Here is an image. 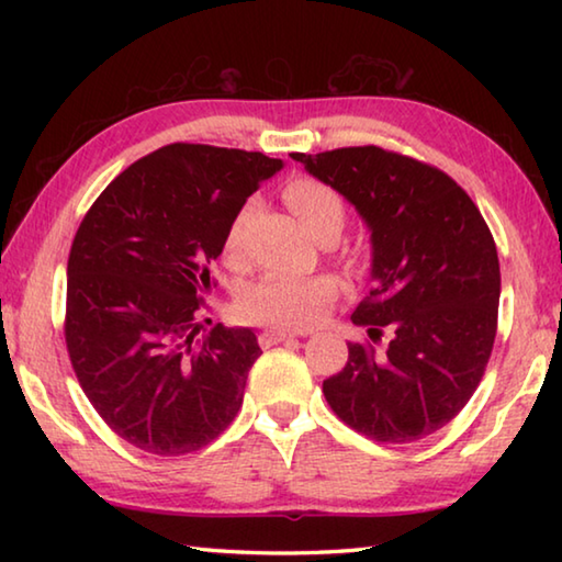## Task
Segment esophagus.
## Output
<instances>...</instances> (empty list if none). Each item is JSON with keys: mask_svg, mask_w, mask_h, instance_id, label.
I'll return each mask as SVG.
<instances>
[{"mask_svg": "<svg viewBox=\"0 0 562 562\" xmlns=\"http://www.w3.org/2000/svg\"><path fill=\"white\" fill-rule=\"evenodd\" d=\"M294 337L297 335L288 329H265V331H260V345L272 347V345H280V341H284V339H294Z\"/></svg>", "mask_w": 562, "mask_h": 562, "instance_id": "esophagus-1", "label": "esophagus"}]
</instances>
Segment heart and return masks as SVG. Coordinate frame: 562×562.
<instances>
[{
	"label": "heart",
	"instance_id": "heart-1",
	"mask_svg": "<svg viewBox=\"0 0 562 562\" xmlns=\"http://www.w3.org/2000/svg\"><path fill=\"white\" fill-rule=\"evenodd\" d=\"M284 201L292 213L300 217L307 231L319 237L325 233L339 235L347 221V203L337 188L325 180L300 176L284 186ZM255 203L247 201L237 215L227 225L225 233V252L235 255L240 250L243 231L247 217H250ZM339 294V280L331 274H300L290 272H268L255 284H250L237 300V312L247 322L274 327H304L315 322L325 304Z\"/></svg>",
	"mask_w": 562,
	"mask_h": 562
}]
</instances>
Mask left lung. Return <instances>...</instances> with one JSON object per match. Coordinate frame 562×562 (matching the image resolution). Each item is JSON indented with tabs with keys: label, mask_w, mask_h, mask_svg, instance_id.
<instances>
[{
	"label": "left lung",
	"mask_w": 562,
	"mask_h": 562,
	"mask_svg": "<svg viewBox=\"0 0 562 562\" xmlns=\"http://www.w3.org/2000/svg\"><path fill=\"white\" fill-rule=\"evenodd\" d=\"M292 158L372 231V290L351 315L372 341L349 345L345 369L322 384L327 404L374 441L426 439L469 404L496 339L501 268L488 225L451 176L394 150Z\"/></svg>",
	"instance_id": "obj_1"
}]
</instances>
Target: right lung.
<instances>
[{
    "instance_id": "obj_1",
    "label": "right lung",
    "mask_w": 562,
    "mask_h": 562,
    "mask_svg": "<svg viewBox=\"0 0 562 562\" xmlns=\"http://www.w3.org/2000/svg\"><path fill=\"white\" fill-rule=\"evenodd\" d=\"M280 168L258 150L170 144L83 215L66 268V349L93 408L136 449L198 451L240 412L258 337L223 325L198 337V317L227 225Z\"/></svg>"
}]
</instances>
